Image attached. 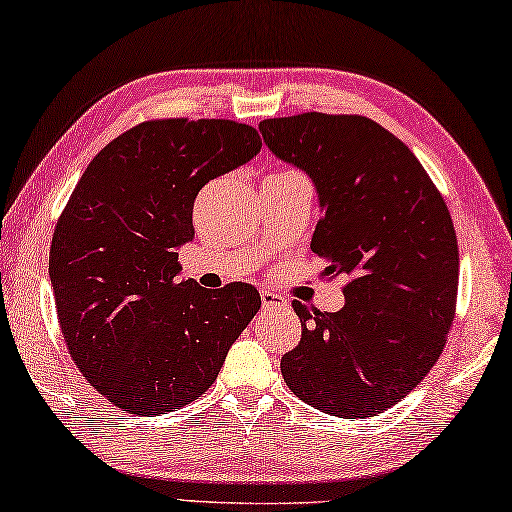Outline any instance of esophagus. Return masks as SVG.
I'll list each match as a JSON object with an SVG mask.
<instances>
[{
  "label": "esophagus",
  "mask_w": 512,
  "mask_h": 512,
  "mask_svg": "<svg viewBox=\"0 0 512 512\" xmlns=\"http://www.w3.org/2000/svg\"><path fill=\"white\" fill-rule=\"evenodd\" d=\"M277 306H286V300L280 293H271V291H262V309L271 311L277 309Z\"/></svg>",
  "instance_id": "esophagus-1"
}]
</instances>
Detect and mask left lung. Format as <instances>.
I'll list each match as a JSON object with an SVG mask.
<instances>
[{"mask_svg":"<svg viewBox=\"0 0 512 512\" xmlns=\"http://www.w3.org/2000/svg\"><path fill=\"white\" fill-rule=\"evenodd\" d=\"M259 132L315 185L322 217L311 248L324 273L349 275L336 313L293 302L302 340L282 356V376L324 414L376 416L427 376L452 327L450 212L410 147L365 116L309 111L262 120Z\"/></svg>","mask_w":512,"mask_h":512,"instance_id":"left-lung-1","label":"left lung"}]
</instances>
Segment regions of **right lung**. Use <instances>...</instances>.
I'll list each match as a JSON object with an SVG mask.
<instances>
[{"label": "right lung", "mask_w": 512, "mask_h": 512, "mask_svg": "<svg viewBox=\"0 0 512 512\" xmlns=\"http://www.w3.org/2000/svg\"><path fill=\"white\" fill-rule=\"evenodd\" d=\"M259 150L235 120H147L102 147L73 190L51 241L55 309L78 369L123 412L197 401L262 306L250 284L179 280L199 190Z\"/></svg>", "instance_id": "1"}]
</instances>
